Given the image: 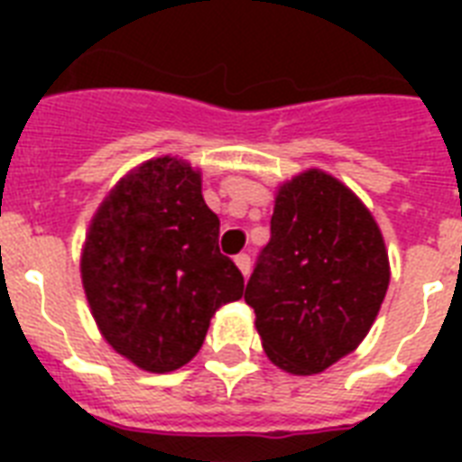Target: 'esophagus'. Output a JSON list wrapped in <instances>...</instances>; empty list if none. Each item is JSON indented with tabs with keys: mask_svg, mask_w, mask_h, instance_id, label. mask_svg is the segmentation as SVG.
Masks as SVG:
<instances>
[{
	"mask_svg": "<svg viewBox=\"0 0 462 462\" xmlns=\"http://www.w3.org/2000/svg\"><path fill=\"white\" fill-rule=\"evenodd\" d=\"M235 263H237V268L242 273L249 275V271H252V259H249V254H237V256H235Z\"/></svg>",
	"mask_w": 462,
	"mask_h": 462,
	"instance_id": "esophagus-1",
	"label": "esophagus"
}]
</instances>
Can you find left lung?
<instances>
[{
  "label": "left lung",
  "mask_w": 462,
  "mask_h": 462,
  "mask_svg": "<svg viewBox=\"0 0 462 462\" xmlns=\"http://www.w3.org/2000/svg\"><path fill=\"white\" fill-rule=\"evenodd\" d=\"M388 281L386 245L365 203L336 177L307 170L278 189L245 300L268 359L309 376L365 340Z\"/></svg>",
  "instance_id": "8db88e82"
}]
</instances>
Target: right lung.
<instances>
[{
  "mask_svg": "<svg viewBox=\"0 0 462 462\" xmlns=\"http://www.w3.org/2000/svg\"><path fill=\"white\" fill-rule=\"evenodd\" d=\"M217 235L201 172L170 155L136 167L100 203L81 281L97 328L122 357L165 374L201 350L210 316L245 292Z\"/></svg>",
  "mask_w": 462,
  "mask_h": 462,
  "instance_id": "obj_1",
  "label": "right lung"
}]
</instances>
